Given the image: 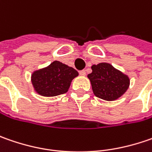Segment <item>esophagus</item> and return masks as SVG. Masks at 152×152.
<instances>
[{
    "label": "esophagus",
    "instance_id": "obj_1",
    "mask_svg": "<svg viewBox=\"0 0 152 152\" xmlns=\"http://www.w3.org/2000/svg\"><path fill=\"white\" fill-rule=\"evenodd\" d=\"M79 74H80L81 76H85V75H86V73H85V70H82V71L79 72Z\"/></svg>",
    "mask_w": 152,
    "mask_h": 152
}]
</instances>
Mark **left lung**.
Instances as JSON below:
<instances>
[{
	"label": "left lung",
	"instance_id": "8db88e82",
	"mask_svg": "<svg viewBox=\"0 0 152 152\" xmlns=\"http://www.w3.org/2000/svg\"><path fill=\"white\" fill-rule=\"evenodd\" d=\"M88 74L92 91L96 96L112 102L118 99L129 86V78L107 62H101L91 67Z\"/></svg>",
	"mask_w": 152,
	"mask_h": 152
}]
</instances>
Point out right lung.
<instances>
[{
	"label": "right lung",
	"mask_w": 152,
	"mask_h": 152,
	"mask_svg": "<svg viewBox=\"0 0 152 152\" xmlns=\"http://www.w3.org/2000/svg\"><path fill=\"white\" fill-rule=\"evenodd\" d=\"M79 73L66 64L54 61L49 66L34 71L31 82L36 93L42 96H56L67 93L71 82Z\"/></svg>",
	"instance_id": "1"
}]
</instances>
